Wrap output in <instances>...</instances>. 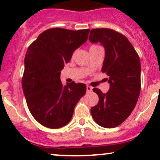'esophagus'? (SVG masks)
Masks as SVG:
<instances>
[{"mask_svg": "<svg viewBox=\"0 0 160 160\" xmlns=\"http://www.w3.org/2000/svg\"><path fill=\"white\" fill-rule=\"evenodd\" d=\"M86 90H87L88 92H89L92 91V87L90 86H86Z\"/></svg>", "mask_w": 160, "mask_h": 160, "instance_id": "esophagus-1", "label": "esophagus"}]
</instances>
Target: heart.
Segmentation results:
<instances>
[{
    "label": "heart",
    "instance_id": "heart-1",
    "mask_svg": "<svg viewBox=\"0 0 160 160\" xmlns=\"http://www.w3.org/2000/svg\"><path fill=\"white\" fill-rule=\"evenodd\" d=\"M92 47H94V46H92Z\"/></svg>",
    "mask_w": 160,
    "mask_h": 160
}]
</instances>
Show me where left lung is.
<instances>
[{"instance_id": "1", "label": "left lung", "mask_w": 160, "mask_h": 160, "mask_svg": "<svg viewBox=\"0 0 160 160\" xmlns=\"http://www.w3.org/2000/svg\"><path fill=\"white\" fill-rule=\"evenodd\" d=\"M89 38L92 43L99 42L104 47L102 71L109 77L110 83L105 94L98 88L93 89L99 101L91 108L92 117L102 127H117L131 114L140 95V58L127 38L114 30L92 29Z\"/></svg>"}]
</instances>
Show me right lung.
<instances>
[{
	"instance_id": "obj_1",
	"label": "right lung",
	"mask_w": 160,
	"mask_h": 160,
	"mask_svg": "<svg viewBox=\"0 0 160 160\" xmlns=\"http://www.w3.org/2000/svg\"><path fill=\"white\" fill-rule=\"evenodd\" d=\"M89 32V29L50 28L28 48L22 80L23 92L29 111L43 126L58 128L67 125L86 93L84 83L62 85L60 74L75 49L87 40Z\"/></svg>"
}]
</instances>
